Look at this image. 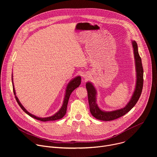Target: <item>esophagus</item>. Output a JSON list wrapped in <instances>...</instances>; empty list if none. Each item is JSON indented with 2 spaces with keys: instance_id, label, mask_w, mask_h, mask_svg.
<instances>
[{
  "instance_id": "obj_1",
  "label": "esophagus",
  "mask_w": 157,
  "mask_h": 157,
  "mask_svg": "<svg viewBox=\"0 0 157 157\" xmlns=\"http://www.w3.org/2000/svg\"><path fill=\"white\" fill-rule=\"evenodd\" d=\"M82 77H83L84 79H87V78L89 77V75L88 73H85V74L83 75Z\"/></svg>"
}]
</instances>
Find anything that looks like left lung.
Segmentation results:
<instances>
[{"instance_id": "1", "label": "left lung", "mask_w": 157, "mask_h": 157, "mask_svg": "<svg viewBox=\"0 0 157 157\" xmlns=\"http://www.w3.org/2000/svg\"><path fill=\"white\" fill-rule=\"evenodd\" d=\"M131 43L133 48L134 61H135L136 81L133 94L129 101L124 107L111 111H105L101 109L97 104V89L90 81H87L86 84L90 112L92 116L98 120L110 121L124 116L135 106L141 95L144 82V70L142 59L139 54L138 46L136 41L135 40H132Z\"/></svg>"}]
</instances>
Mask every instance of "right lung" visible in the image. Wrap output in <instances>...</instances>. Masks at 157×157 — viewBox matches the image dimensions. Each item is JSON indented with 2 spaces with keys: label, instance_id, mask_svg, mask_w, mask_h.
<instances>
[{
  "label": "right lung",
  "instance_id": "1",
  "mask_svg": "<svg viewBox=\"0 0 157 157\" xmlns=\"http://www.w3.org/2000/svg\"><path fill=\"white\" fill-rule=\"evenodd\" d=\"M81 77L80 76H78L74 78L73 79H72L71 81H70V82L68 83V84H67L66 87V91H65V94H64V100H63V104H62L61 108L59 109V110L57 112V113H56L55 114H53V116H50V117H37V116L30 113L29 112L27 111V110L23 106V105H22L21 104V102H20L19 99H18V98L16 96V93H15V87H14V85H13V75H12V86H13V93H14V95L15 96V99L17 100V103L18 104V105H20L21 109L23 110L25 112V113L26 114H27L29 116H30V117H33V118H34L36 120L43 121V122L59 120V119H62L64 116V115L66 113L67 105H68L70 96L71 93L75 90V89L79 86V85L81 84Z\"/></svg>",
  "mask_w": 157,
  "mask_h": 157
}]
</instances>
